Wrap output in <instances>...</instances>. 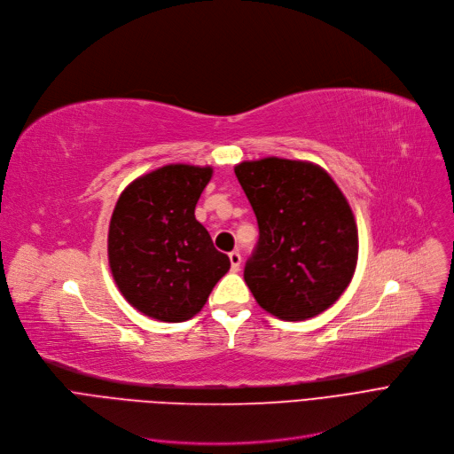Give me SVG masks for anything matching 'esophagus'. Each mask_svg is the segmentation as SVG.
Segmentation results:
<instances>
[{"label":"esophagus","mask_w":454,"mask_h":454,"mask_svg":"<svg viewBox=\"0 0 454 454\" xmlns=\"http://www.w3.org/2000/svg\"><path fill=\"white\" fill-rule=\"evenodd\" d=\"M229 261H231V270L239 271L240 264H242V254L239 251H232V253H229Z\"/></svg>","instance_id":"obj_1"}]
</instances>
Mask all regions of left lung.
Wrapping results in <instances>:
<instances>
[{"label":"left lung","instance_id":"1","mask_svg":"<svg viewBox=\"0 0 454 454\" xmlns=\"http://www.w3.org/2000/svg\"><path fill=\"white\" fill-rule=\"evenodd\" d=\"M258 222L244 278L256 303L286 321L314 317L349 286L358 258L353 210L325 169L268 157L234 166Z\"/></svg>","mask_w":454,"mask_h":454}]
</instances>
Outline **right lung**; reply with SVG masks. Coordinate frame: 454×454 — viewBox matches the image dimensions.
<instances>
[{
  "mask_svg": "<svg viewBox=\"0 0 454 454\" xmlns=\"http://www.w3.org/2000/svg\"><path fill=\"white\" fill-rule=\"evenodd\" d=\"M210 177V166L168 164L135 179L114 207L109 266L129 305L149 317H193L231 268L193 214Z\"/></svg>",
  "mask_w": 454,
  "mask_h": 454,
  "instance_id": "add662e5",
  "label": "right lung"
}]
</instances>
